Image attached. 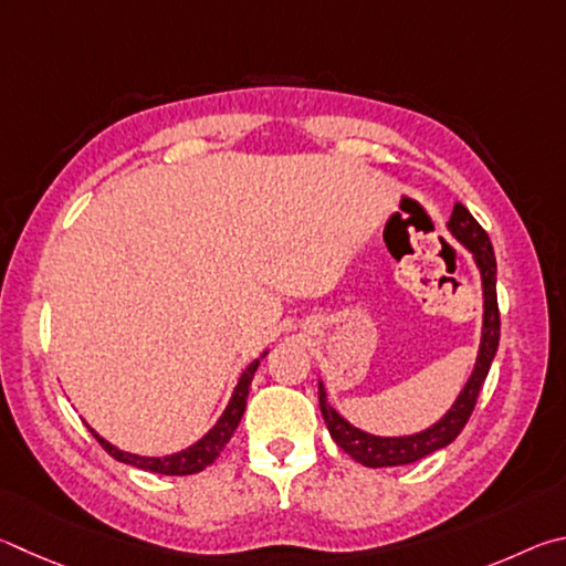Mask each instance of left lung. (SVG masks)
Returning <instances> with one entry per match:
<instances>
[{"instance_id":"1","label":"left lung","mask_w":566,"mask_h":566,"mask_svg":"<svg viewBox=\"0 0 566 566\" xmlns=\"http://www.w3.org/2000/svg\"><path fill=\"white\" fill-rule=\"evenodd\" d=\"M448 228L462 245L470 248L482 275L484 323H482V343H480L478 363H474V370L470 375L468 385H464V390L460 392V398L454 400L448 415H444L438 424H432V428H428L424 432L410 434V438H378V434H368L358 428H353L348 420H343L340 415L331 408L328 398H325L323 385H318L321 412H323L325 424H328L331 430V438L338 442V448L343 452H348L353 460H358L360 464H365V468H398V464L418 462L432 452L448 448V444L464 430V424H468L474 405H478L484 378H488L490 373L494 353H497V345H500L497 261H494L492 241L488 231L474 221V216L462 203H454Z\"/></svg>"}]
</instances>
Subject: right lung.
Returning <instances> with one entry per match:
<instances>
[{"instance_id":"obj_1","label":"right lung","mask_w":566,"mask_h":566,"mask_svg":"<svg viewBox=\"0 0 566 566\" xmlns=\"http://www.w3.org/2000/svg\"><path fill=\"white\" fill-rule=\"evenodd\" d=\"M258 365H261V360H253L243 370L241 380H238L235 390H233V398H231V402H228V408L223 410L221 420L213 424V430L208 432L206 438L198 440L196 444H191V448L184 450V452L168 454V458H138V454L116 450L114 444H108L104 438H98V434L92 428H88V430H92V434L98 440V444H102V448L108 454H112L114 460H118V462L134 464V468H138V470L156 472V474H196V472L206 470L208 464H213L218 454L223 452L228 440L233 438L238 422H241L243 412H245L248 388H251V380H253V375L258 370Z\"/></svg>"}]
</instances>
